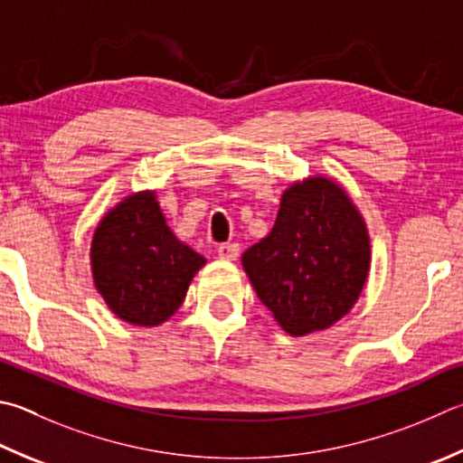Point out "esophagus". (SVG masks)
I'll return each instance as SVG.
<instances>
[{
	"label": "esophagus",
	"mask_w": 463,
	"mask_h": 463,
	"mask_svg": "<svg viewBox=\"0 0 463 463\" xmlns=\"http://www.w3.org/2000/svg\"><path fill=\"white\" fill-rule=\"evenodd\" d=\"M241 249L239 245H234V242H224V245L218 247V259L222 260H234L239 257Z\"/></svg>",
	"instance_id": "esophagus-1"
}]
</instances>
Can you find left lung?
<instances>
[{
	"instance_id": "left-lung-1",
	"label": "left lung",
	"mask_w": 463,
	"mask_h": 463,
	"mask_svg": "<svg viewBox=\"0 0 463 463\" xmlns=\"http://www.w3.org/2000/svg\"><path fill=\"white\" fill-rule=\"evenodd\" d=\"M241 260L277 324L306 335L354 307L371 271V237L346 190L309 175L283 192L271 232Z\"/></svg>"
}]
</instances>
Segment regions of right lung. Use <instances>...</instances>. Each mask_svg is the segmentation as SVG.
Returning <instances> with one entry per match:
<instances>
[{
	"label": "right lung",
	"mask_w": 463,
	"mask_h": 463,
	"mask_svg": "<svg viewBox=\"0 0 463 463\" xmlns=\"http://www.w3.org/2000/svg\"><path fill=\"white\" fill-rule=\"evenodd\" d=\"M206 259L175 237L156 190L125 196L97 224L90 271L109 309L123 322L154 327L182 306Z\"/></svg>",
	"instance_id": "obj_1"
}]
</instances>
